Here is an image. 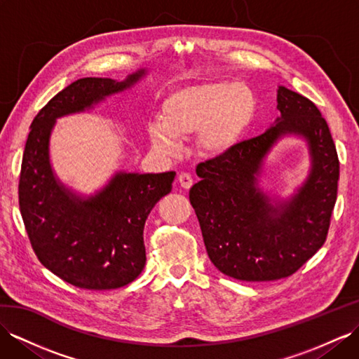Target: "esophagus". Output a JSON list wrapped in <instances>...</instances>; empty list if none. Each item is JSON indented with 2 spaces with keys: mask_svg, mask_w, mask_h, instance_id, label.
I'll return each mask as SVG.
<instances>
[{
  "mask_svg": "<svg viewBox=\"0 0 359 359\" xmlns=\"http://www.w3.org/2000/svg\"><path fill=\"white\" fill-rule=\"evenodd\" d=\"M179 183H180L182 188L189 189L192 187V183H194V179H192L189 172H180L179 174Z\"/></svg>",
  "mask_w": 359,
  "mask_h": 359,
  "instance_id": "34e87169",
  "label": "esophagus"
}]
</instances>
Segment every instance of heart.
<instances>
[{"label":"heart","mask_w":359,"mask_h":359,"mask_svg":"<svg viewBox=\"0 0 359 359\" xmlns=\"http://www.w3.org/2000/svg\"><path fill=\"white\" fill-rule=\"evenodd\" d=\"M256 98L252 89L233 81H206L174 90L162 103V123L149 124L156 149L177 151L182 137L198 133L208 154L232 150L252 123Z\"/></svg>","instance_id":"1"}]
</instances>
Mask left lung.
<instances>
[{"mask_svg":"<svg viewBox=\"0 0 359 359\" xmlns=\"http://www.w3.org/2000/svg\"><path fill=\"white\" fill-rule=\"evenodd\" d=\"M278 109L282 116L267 132L200 162L201 180L189 191L210 261L238 280L267 282L296 273L325 244L337 201L339 161L326 119L311 100L283 86ZM287 133L307 137L313 170L296 198L271 208L254 174Z\"/></svg>","mask_w":359,"mask_h":359,"instance_id":"8db88e82","label":"left lung"}]
</instances>
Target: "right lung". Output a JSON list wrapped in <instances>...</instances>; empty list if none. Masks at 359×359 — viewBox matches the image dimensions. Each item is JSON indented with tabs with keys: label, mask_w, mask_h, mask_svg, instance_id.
<instances>
[{
	"label": "right lung",
	"mask_w": 359,
	"mask_h": 359,
	"mask_svg": "<svg viewBox=\"0 0 359 359\" xmlns=\"http://www.w3.org/2000/svg\"><path fill=\"white\" fill-rule=\"evenodd\" d=\"M142 74L136 72L126 81H72L39 110L27 137L18 187L27 235L43 267L79 288H121L141 274L145 222L154 205L170 194L176 172H119L98 196L80 201L53 176L50 132L57 116L85 110Z\"/></svg>",
	"instance_id": "right-lung-1"
}]
</instances>
